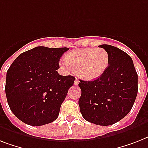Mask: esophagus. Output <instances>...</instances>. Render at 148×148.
<instances>
[{"instance_id": "esophagus-1", "label": "esophagus", "mask_w": 148, "mask_h": 148, "mask_svg": "<svg viewBox=\"0 0 148 148\" xmlns=\"http://www.w3.org/2000/svg\"><path fill=\"white\" fill-rule=\"evenodd\" d=\"M79 82H80V81L78 80V78H76L75 79V81H74V84H75V85H77L79 84Z\"/></svg>"}]
</instances>
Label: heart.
Here are the masks:
<instances>
[{"instance_id": "b5f03b06", "label": "heart", "mask_w": 148, "mask_h": 148, "mask_svg": "<svg viewBox=\"0 0 148 148\" xmlns=\"http://www.w3.org/2000/svg\"><path fill=\"white\" fill-rule=\"evenodd\" d=\"M61 60V67L69 71L77 69V74L87 81L98 78L109 64V54L101 47L80 48L71 51Z\"/></svg>"}]
</instances>
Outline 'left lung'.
Masks as SVG:
<instances>
[{
    "label": "left lung",
    "instance_id": "8db88e82",
    "mask_svg": "<svg viewBox=\"0 0 148 148\" xmlns=\"http://www.w3.org/2000/svg\"><path fill=\"white\" fill-rule=\"evenodd\" d=\"M109 54V65L96 80H80L78 103L86 121L108 126L124 118L138 95V74L131 58L122 50L108 45L99 46Z\"/></svg>",
    "mask_w": 148,
    "mask_h": 148
}]
</instances>
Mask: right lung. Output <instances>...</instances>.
<instances>
[{"instance_id":"obj_1","label":"right lung","mask_w":148,"mask_h":148,"mask_svg":"<svg viewBox=\"0 0 148 148\" xmlns=\"http://www.w3.org/2000/svg\"><path fill=\"white\" fill-rule=\"evenodd\" d=\"M67 47L39 46L21 53L7 71L5 93L14 114L31 126L55 121L75 77L58 74Z\"/></svg>"}]
</instances>
